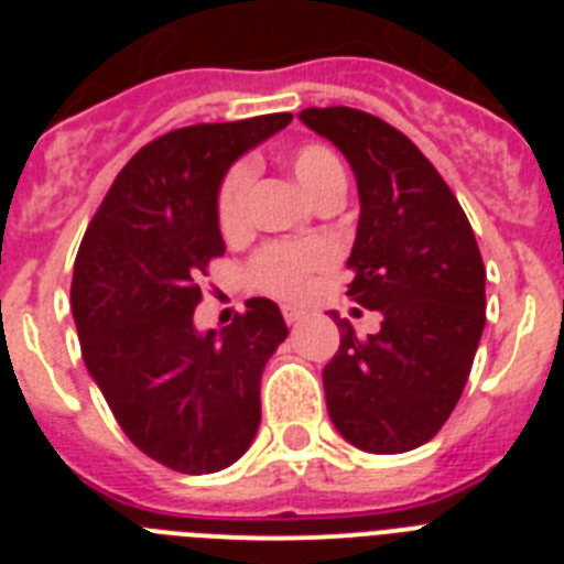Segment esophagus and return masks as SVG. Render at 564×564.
Returning a JSON list of instances; mask_svg holds the SVG:
<instances>
[{
	"instance_id": "34e87169",
	"label": "esophagus",
	"mask_w": 564,
	"mask_h": 564,
	"mask_svg": "<svg viewBox=\"0 0 564 564\" xmlns=\"http://www.w3.org/2000/svg\"><path fill=\"white\" fill-rule=\"evenodd\" d=\"M282 316H285L288 325H296V322H302V318H305V311L296 305H285L282 307Z\"/></svg>"
}]
</instances>
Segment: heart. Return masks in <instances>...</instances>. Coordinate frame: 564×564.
I'll list each match as a JSON object with an SVG mask.
<instances>
[{
  "instance_id": "obj_1",
  "label": "heart",
  "mask_w": 564,
  "mask_h": 564,
  "mask_svg": "<svg viewBox=\"0 0 564 564\" xmlns=\"http://www.w3.org/2000/svg\"><path fill=\"white\" fill-rule=\"evenodd\" d=\"M288 166L293 177L302 183L313 200L322 203L333 194L341 197L347 186L338 154L330 147L316 141L299 143L288 154ZM251 192L253 166L248 161L234 163L217 188V226L226 237H239L251 223ZM336 251L327 242H273L265 246L248 265V282L253 291L276 299H299L311 291L313 279L333 265Z\"/></svg>"
}]
</instances>
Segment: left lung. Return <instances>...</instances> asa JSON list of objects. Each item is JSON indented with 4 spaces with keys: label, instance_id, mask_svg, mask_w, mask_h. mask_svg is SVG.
I'll return each mask as SVG.
<instances>
[{
    "label": "left lung",
    "instance_id": "obj_1",
    "mask_svg": "<svg viewBox=\"0 0 564 564\" xmlns=\"http://www.w3.org/2000/svg\"><path fill=\"white\" fill-rule=\"evenodd\" d=\"M299 118L336 143L356 172L361 217L347 296L381 313L376 336H358L336 316L341 344L322 372L327 412L358 449H417L460 401L486 325L475 231L401 129L352 107H311Z\"/></svg>",
    "mask_w": 564,
    "mask_h": 564
}]
</instances>
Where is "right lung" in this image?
<instances>
[{
  "label": "right lung",
  "instance_id": "obj_1",
  "mask_svg": "<svg viewBox=\"0 0 564 564\" xmlns=\"http://www.w3.org/2000/svg\"><path fill=\"white\" fill-rule=\"evenodd\" d=\"M291 112L194 123L149 141L118 172L73 268V316L89 376L129 441L183 475L246 455L259 381L288 338L271 299H248L226 333L194 330L208 262L226 253L217 188L246 149Z\"/></svg>",
  "mask_w": 564,
  "mask_h": 564
}]
</instances>
